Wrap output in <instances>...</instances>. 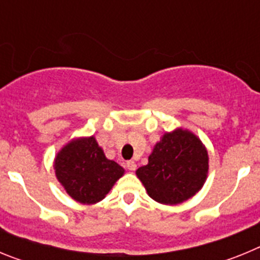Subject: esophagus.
Segmentation results:
<instances>
[{"instance_id":"obj_1","label":"esophagus","mask_w":260,"mask_h":260,"mask_svg":"<svg viewBox=\"0 0 260 260\" xmlns=\"http://www.w3.org/2000/svg\"><path fill=\"white\" fill-rule=\"evenodd\" d=\"M126 168H127L128 171H135L137 169V164H135V161H133V160H130V161L126 162Z\"/></svg>"}]
</instances>
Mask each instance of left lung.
Returning <instances> with one entry per match:
<instances>
[{
  "mask_svg": "<svg viewBox=\"0 0 260 260\" xmlns=\"http://www.w3.org/2000/svg\"><path fill=\"white\" fill-rule=\"evenodd\" d=\"M207 172V150L194 134L178 128L164 134L137 176L153 201L178 204L199 191Z\"/></svg>",
  "mask_w": 260,
  "mask_h": 260,
  "instance_id": "8db88e82",
  "label": "left lung"
}]
</instances>
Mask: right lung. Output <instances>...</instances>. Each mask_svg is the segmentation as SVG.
Instances as JSON below:
<instances>
[{"instance_id": "right-lung-1", "label": "right lung", "mask_w": 260, "mask_h": 260, "mask_svg": "<svg viewBox=\"0 0 260 260\" xmlns=\"http://www.w3.org/2000/svg\"><path fill=\"white\" fill-rule=\"evenodd\" d=\"M54 169L66 192L84 204L104 199L123 174V168L105 157L93 137L66 144L57 155Z\"/></svg>"}]
</instances>
